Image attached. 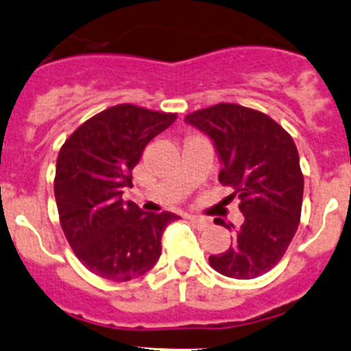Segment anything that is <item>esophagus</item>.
Listing matches in <instances>:
<instances>
[{
	"instance_id": "1",
	"label": "esophagus",
	"mask_w": 351,
	"mask_h": 351,
	"mask_svg": "<svg viewBox=\"0 0 351 351\" xmlns=\"http://www.w3.org/2000/svg\"><path fill=\"white\" fill-rule=\"evenodd\" d=\"M189 219L192 221L193 224H195L199 230H204V228L209 226V219L207 217H202V216H189Z\"/></svg>"
}]
</instances>
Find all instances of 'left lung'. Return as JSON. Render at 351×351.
Returning a JSON list of instances; mask_svg holds the SVG:
<instances>
[{"label": "left lung", "mask_w": 351, "mask_h": 351, "mask_svg": "<svg viewBox=\"0 0 351 351\" xmlns=\"http://www.w3.org/2000/svg\"><path fill=\"white\" fill-rule=\"evenodd\" d=\"M185 121L213 142L219 182L240 199V228L217 219L234 233L233 245L209 264L223 276L252 280L273 269L300 223L304 175L293 138L273 118L238 104L221 103L190 113Z\"/></svg>", "instance_id": "left-lung-1"}]
</instances>
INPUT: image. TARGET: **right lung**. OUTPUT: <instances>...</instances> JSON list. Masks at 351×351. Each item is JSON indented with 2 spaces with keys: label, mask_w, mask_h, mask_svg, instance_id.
Listing matches in <instances>:
<instances>
[{
  "label": "right lung",
  "mask_w": 351,
  "mask_h": 351,
  "mask_svg": "<svg viewBox=\"0 0 351 351\" xmlns=\"http://www.w3.org/2000/svg\"><path fill=\"white\" fill-rule=\"evenodd\" d=\"M175 120L173 113L118 104L80 125L58 154L61 228L82 264L104 280L130 281L151 271L166 226L180 219L121 199L145 145Z\"/></svg>",
  "instance_id": "right-lung-1"
}]
</instances>
